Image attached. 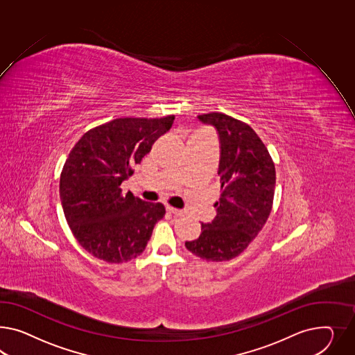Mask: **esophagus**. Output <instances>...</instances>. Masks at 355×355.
<instances>
[{
	"label": "esophagus",
	"mask_w": 355,
	"mask_h": 355,
	"mask_svg": "<svg viewBox=\"0 0 355 355\" xmlns=\"http://www.w3.org/2000/svg\"><path fill=\"white\" fill-rule=\"evenodd\" d=\"M166 211L172 213L174 216H182L183 214L182 209H177V208H173V207H166Z\"/></svg>",
	"instance_id": "obj_1"
}]
</instances>
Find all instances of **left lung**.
<instances>
[{"mask_svg":"<svg viewBox=\"0 0 355 355\" xmlns=\"http://www.w3.org/2000/svg\"><path fill=\"white\" fill-rule=\"evenodd\" d=\"M211 125L220 139V202L217 214L202 223L198 239L186 248L207 261H229L239 256L266 223L275 190V166L268 148L250 125L218 112L198 116Z\"/></svg>","mask_w":355,"mask_h":355,"instance_id":"obj_1","label":"left lung"}]
</instances>
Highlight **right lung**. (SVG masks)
I'll return each mask as SVG.
<instances>
[{
	"instance_id": "obj_1",
	"label": "right lung",
	"mask_w": 355,
	"mask_h": 355,
	"mask_svg": "<svg viewBox=\"0 0 355 355\" xmlns=\"http://www.w3.org/2000/svg\"><path fill=\"white\" fill-rule=\"evenodd\" d=\"M173 121V115L116 119L89 130L68 155L60 202L72 234L96 259L110 263L137 259L163 218V204L144 202L130 191L123 195L120 186Z\"/></svg>"
}]
</instances>
